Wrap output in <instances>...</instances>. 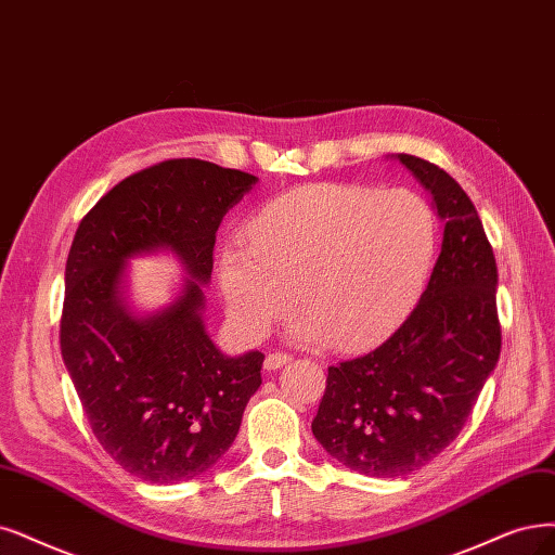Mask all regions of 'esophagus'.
Segmentation results:
<instances>
[{
	"instance_id": "obj_1",
	"label": "esophagus",
	"mask_w": 555,
	"mask_h": 555,
	"mask_svg": "<svg viewBox=\"0 0 555 555\" xmlns=\"http://www.w3.org/2000/svg\"><path fill=\"white\" fill-rule=\"evenodd\" d=\"M293 357L288 352H270L264 357V367L267 371H279L285 363H291Z\"/></svg>"
}]
</instances>
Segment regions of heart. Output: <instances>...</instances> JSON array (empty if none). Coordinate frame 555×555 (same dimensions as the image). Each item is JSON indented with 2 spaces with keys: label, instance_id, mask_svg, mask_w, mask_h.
Segmentation results:
<instances>
[{
  "label": "heart",
  "instance_id": "1",
  "mask_svg": "<svg viewBox=\"0 0 555 555\" xmlns=\"http://www.w3.org/2000/svg\"><path fill=\"white\" fill-rule=\"evenodd\" d=\"M437 237L433 205L414 190L338 182L293 190L251 217L246 242L223 246L225 309L240 334L258 340L297 295V340L365 345L412 309Z\"/></svg>",
  "mask_w": 555,
  "mask_h": 555
}]
</instances>
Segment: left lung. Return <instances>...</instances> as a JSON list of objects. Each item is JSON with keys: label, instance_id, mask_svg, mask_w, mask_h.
<instances>
[{"label": "left lung", "instance_id": "obj_1", "mask_svg": "<svg viewBox=\"0 0 555 555\" xmlns=\"http://www.w3.org/2000/svg\"><path fill=\"white\" fill-rule=\"evenodd\" d=\"M398 159L435 198L441 254L398 332L330 365L311 423L326 453L373 478L414 474L453 443L501 354L496 258L476 205L437 164Z\"/></svg>", "mask_w": 555, "mask_h": 555}]
</instances>
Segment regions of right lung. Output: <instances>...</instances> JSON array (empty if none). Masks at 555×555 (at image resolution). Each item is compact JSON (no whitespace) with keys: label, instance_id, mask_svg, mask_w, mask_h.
Masks as SVG:
<instances>
[{"label":"right lung","instance_id":"add662e5","mask_svg":"<svg viewBox=\"0 0 555 555\" xmlns=\"http://www.w3.org/2000/svg\"><path fill=\"white\" fill-rule=\"evenodd\" d=\"M256 182L205 159H167L120 180L79 221L61 354L100 446L146 482L208 470L262 384L264 354L223 357L201 320L219 223ZM155 248L176 250L193 279L167 310L134 319L119 299L125 260Z\"/></svg>","mask_w":555,"mask_h":555}]
</instances>
